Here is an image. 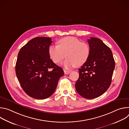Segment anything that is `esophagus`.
<instances>
[{"mask_svg": "<svg viewBox=\"0 0 129 129\" xmlns=\"http://www.w3.org/2000/svg\"><path fill=\"white\" fill-rule=\"evenodd\" d=\"M64 73L65 75H68L69 73L71 72V71L70 70H66L65 69H64Z\"/></svg>", "mask_w": 129, "mask_h": 129, "instance_id": "obj_1", "label": "esophagus"}]
</instances>
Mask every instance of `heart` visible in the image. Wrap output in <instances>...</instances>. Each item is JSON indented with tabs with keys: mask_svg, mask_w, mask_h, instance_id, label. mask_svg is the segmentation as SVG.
Returning a JSON list of instances; mask_svg holds the SVG:
<instances>
[{
	"mask_svg": "<svg viewBox=\"0 0 129 129\" xmlns=\"http://www.w3.org/2000/svg\"><path fill=\"white\" fill-rule=\"evenodd\" d=\"M58 43V45H51L48 48L49 56L54 63H61L65 54L67 59L63 65L66 68L81 67L88 60L90 48L88 43L73 37L61 39Z\"/></svg>",
	"mask_w": 129,
	"mask_h": 129,
	"instance_id": "obj_1",
	"label": "heart"
}]
</instances>
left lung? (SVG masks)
Instances as JSON below:
<instances>
[{
	"mask_svg": "<svg viewBox=\"0 0 129 129\" xmlns=\"http://www.w3.org/2000/svg\"><path fill=\"white\" fill-rule=\"evenodd\" d=\"M90 54L87 61L79 68V78L75 87L77 92L85 99L98 98L111 85L115 68L111 50L100 39H88Z\"/></svg>",
	"mask_w": 129,
	"mask_h": 129,
	"instance_id": "obj_1",
	"label": "left lung"
}]
</instances>
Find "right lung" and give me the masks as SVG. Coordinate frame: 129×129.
<instances>
[{
  "label": "right lung",
  "mask_w": 129,
  "mask_h": 129,
  "mask_svg": "<svg viewBox=\"0 0 129 129\" xmlns=\"http://www.w3.org/2000/svg\"><path fill=\"white\" fill-rule=\"evenodd\" d=\"M51 39L38 37L19 51L15 66L17 79L25 92L38 100L49 98L54 92L63 69L50 59L48 48Z\"/></svg>",
  "instance_id": "add662e5"
}]
</instances>
